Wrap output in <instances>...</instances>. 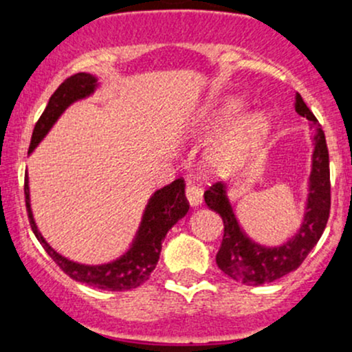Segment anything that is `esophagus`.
I'll use <instances>...</instances> for the list:
<instances>
[{"instance_id":"obj_1","label":"esophagus","mask_w":352,"mask_h":352,"mask_svg":"<svg viewBox=\"0 0 352 352\" xmlns=\"http://www.w3.org/2000/svg\"><path fill=\"white\" fill-rule=\"evenodd\" d=\"M185 195H187L188 204H190L192 207H199L200 204H202V197H204L202 188L197 187V185H194V184H187Z\"/></svg>"}]
</instances>
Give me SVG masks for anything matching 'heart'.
I'll return each instance as SVG.
<instances>
[{
    "label": "heart",
    "instance_id": "b5f03b06",
    "mask_svg": "<svg viewBox=\"0 0 352 352\" xmlns=\"http://www.w3.org/2000/svg\"><path fill=\"white\" fill-rule=\"evenodd\" d=\"M245 110L247 102L242 96L226 95L208 103L188 123L185 135L192 138H207L222 132L207 150L208 167H241L269 140L274 130L272 115L265 110L249 113Z\"/></svg>",
    "mask_w": 352,
    "mask_h": 352
}]
</instances>
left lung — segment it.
Here are the masks:
<instances>
[{"mask_svg":"<svg viewBox=\"0 0 352 352\" xmlns=\"http://www.w3.org/2000/svg\"><path fill=\"white\" fill-rule=\"evenodd\" d=\"M294 108L300 117L314 126V150L311 158V173L307 182V199L302 222L292 237L279 245H262L252 241L242 229L229 199V187L212 185L204 194L207 207L217 212L223 220V239L217 257V265L230 277L245 285H262L280 279L299 267L326 229L331 208L329 152L326 137L312 111L296 94Z\"/></svg>","mask_w":352,"mask_h":352,"instance_id":"8db88e82","label":"left lung"}]
</instances>
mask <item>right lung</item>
I'll return each mask as SVG.
<instances>
[{
    "label": "right lung",
    "instance_id": "add662e5",
    "mask_svg": "<svg viewBox=\"0 0 352 352\" xmlns=\"http://www.w3.org/2000/svg\"><path fill=\"white\" fill-rule=\"evenodd\" d=\"M98 78L91 73H76V75L65 80L52 95L43 115L34 125L28 155H32L34 148L41 144V140L50 133V130L53 129L58 118L67 111L68 107L80 102V100L90 98L98 90ZM25 200L33 234L36 235L38 242L43 245L48 256L76 283L103 289V291H129V289H135L144 284L150 277L152 270L155 269L158 257H160L162 241L168 230L180 219H184L188 212L184 179L173 180L170 185H165V187L153 192L150 199L146 200L132 244L122 256L113 258V261L103 262V264H82V262L69 261L68 257L56 252L38 229L32 208L28 172L25 177Z\"/></svg>",
    "mask_w": 352,
    "mask_h": 352
}]
</instances>
